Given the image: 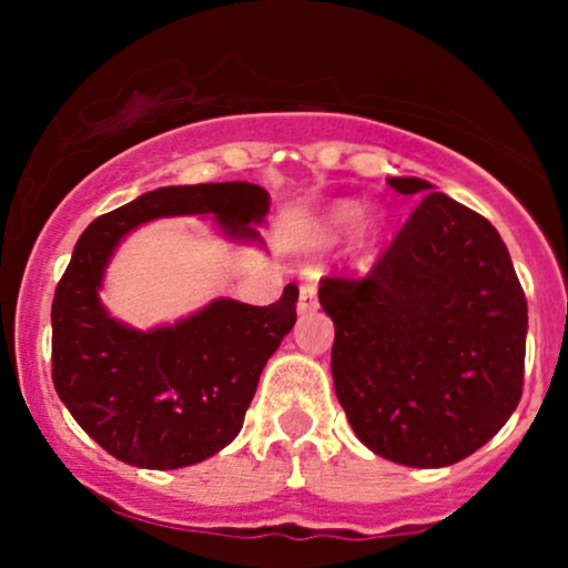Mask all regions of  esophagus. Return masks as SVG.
<instances>
[{
    "label": "esophagus",
    "mask_w": 568,
    "mask_h": 568,
    "mask_svg": "<svg viewBox=\"0 0 568 568\" xmlns=\"http://www.w3.org/2000/svg\"><path fill=\"white\" fill-rule=\"evenodd\" d=\"M317 310V285L312 280H304L302 288H298V312L306 315V312Z\"/></svg>",
    "instance_id": "34e87169"
}]
</instances>
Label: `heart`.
Wrapping results in <instances>:
<instances>
[{"instance_id":"1","label":"heart","mask_w":568,"mask_h":568,"mask_svg":"<svg viewBox=\"0 0 568 568\" xmlns=\"http://www.w3.org/2000/svg\"><path fill=\"white\" fill-rule=\"evenodd\" d=\"M363 215V205L361 202H338V205L331 207L328 221H325V230L328 234H342L355 226L356 221ZM361 225H357V247L361 251H371L376 243H379L382 230H384V221L382 216H364Z\"/></svg>"}]
</instances>
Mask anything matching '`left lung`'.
Segmentation results:
<instances>
[{
	"label": "left lung",
	"instance_id": "left-lung-1",
	"mask_svg": "<svg viewBox=\"0 0 568 568\" xmlns=\"http://www.w3.org/2000/svg\"><path fill=\"white\" fill-rule=\"evenodd\" d=\"M425 194L366 277H323L331 374L352 429L406 467H448L505 427L524 393L529 312L510 253L480 213Z\"/></svg>",
	"mask_w": 568,
	"mask_h": 568
}]
</instances>
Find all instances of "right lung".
<instances>
[{
    "label": "right lung",
    "mask_w": 568,
    "mask_h": 568,
    "mask_svg": "<svg viewBox=\"0 0 568 568\" xmlns=\"http://www.w3.org/2000/svg\"><path fill=\"white\" fill-rule=\"evenodd\" d=\"M213 216L258 243L266 189L247 181L162 186L103 213L77 240L53 298V384L103 452L146 470L197 465L243 429L258 376L296 323V285L270 306L213 298L173 325L135 331L101 304L103 272L128 232L165 216Z\"/></svg>",
    "instance_id": "right-lung-1"
}]
</instances>
